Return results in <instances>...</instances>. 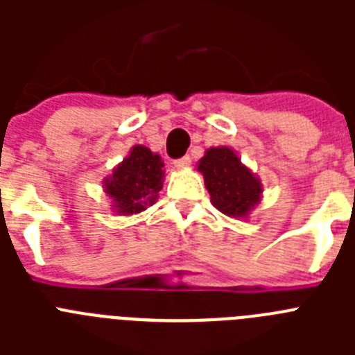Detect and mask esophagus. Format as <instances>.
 <instances>
[{"mask_svg":"<svg viewBox=\"0 0 355 355\" xmlns=\"http://www.w3.org/2000/svg\"><path fill=\"white\" fill-rule=\"evenodd\" d=\"M190 163H192V158H190V156H183V158H178V159H174V165L175 167H180V168H184V167H188V165H190Z\"/></svg>","mask_w":355,"mask_h":355,"instance_id":"1","label":"esophagus"}]
</instances>
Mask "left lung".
<instances>
[{"label": "left lung", "instance_id": "left-lung-1", "mask_svg": "<svg viewBox=\"0 0 355 355\" xmlns=\"http://www.w3.org/2000/svg\"><path fill=\"white\" fill-rule=\"evenodd\" d=\"M199 171L205 175L213 206L224 215L245 216L259 200L261 184L229 147L206 150Z\"/></svg>", "mask_w": 355, "mask_h": 355}]
</instances>
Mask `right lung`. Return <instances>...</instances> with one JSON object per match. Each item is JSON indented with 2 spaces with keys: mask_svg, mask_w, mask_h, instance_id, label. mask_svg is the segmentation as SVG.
I'll return each mask as SVG.
<instances>
[{
  "mask_svg": "<svg viewBox=\"0 0 355 355\" xmlns=\"http://www.w3.org/2000/svg\"><path fill=\"white\" fill-rule=\"evenodd\" d=\"M163 163L147 147L135 146L130 156L106 180L105 188L117 213L131 215L153 205L163 187Z\"/></svg>",
  "mask_w": 355,
  "mask_h": 355,
  "instance_id": "1",
  "label": "right lung"
}]
</instances>
